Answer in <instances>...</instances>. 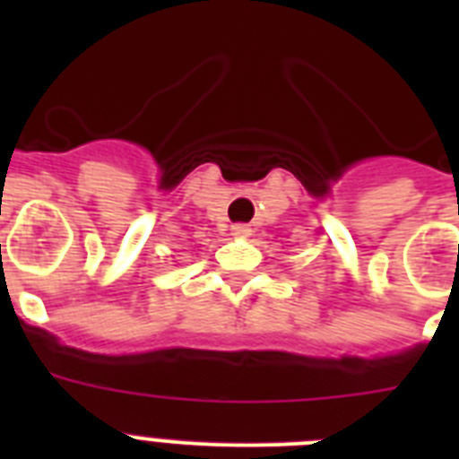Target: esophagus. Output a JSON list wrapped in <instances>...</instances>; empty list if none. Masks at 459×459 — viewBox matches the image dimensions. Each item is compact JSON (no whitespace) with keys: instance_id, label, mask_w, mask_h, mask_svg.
<instances>
[{"instance_id":"34e87169","label":"esophagus","mask_w":459,"mask_h":459,"mask_svg":"<svg viewBox=\"0 0 459 459\" xmlns=\"http://www.w3.org/2000/svg\"><path fill=\"white\" fill-rule=\"evenodd\" d=\"M232 234L234 237H248L250 227L246 222H237V225H232Z\"/></svg>"}]
</instances>
